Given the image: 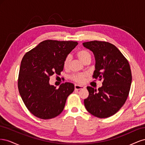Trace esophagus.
I'll list each match as a JSON object with an SVG mask.
<instances>
[{
	"mask_svg": "<svg viewBox=\"0 0 145 145\" xmlns=\"http://www.w3.org/2000/svg\"><path fill=\"white\" fill-rule=\"evenodd\" d=\"M74 88H75L76 90H79V89L84 88V87H83V86L78 85H74Z\"/></svg>",
	"mask_w": 145,
	"mask_h": 145,
	"instance_id": "34e87169",
	"label": "esophagus"
}]
</instances>
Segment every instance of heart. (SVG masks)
<instances>
[{
  "label": "heart",
  "instance_id": "obj_1",
  "mask_svg": "<svg viewBox=\"0 0 145 145\" xmlns=\"http://www.w3.org/2000/svg\"><path fill=\"white\" fill-rule=\"evenodd\" d=\"M77 56L78 58L80 59L82 62H85V60H86L88 58L91 57V54L88 51L86 50H80L77 52ZM71 57L70 55H68L66 58L65 59L64 62H63V66L65 68H67L69 65V63L71 61ZM87 75L86 74H74L71 76V79L76 82L77 83H84L86 79Z\"/></svg>",
  "mask_w": 145,
  "mask_h": 145
}]
</instances>
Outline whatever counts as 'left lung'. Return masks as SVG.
Returning <instances> with one entry per match:
<instances>
[{
  "mask_svg": "<svg viewBox=\"0 0 145 145\" xmlns=\"http://www.w3.org/2000/svg\"><path fill=\"white\" fill-rule=\"evenodd\" d=\"M83 45L93 52L95 60L93 77L103 80L98 90L87 86L84 100L86 110L99 118H107L120 110L128 98L132 82L129 62L118 48L106 42L91 41Z\"/></svg>",
  "mask_w": 145,
  "mask_h": 145,
  "instance_id": "8db88e82",
  "label": "left lung"
}]
</instances>
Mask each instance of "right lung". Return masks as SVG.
<instances>
[{"mask_svg": "<svg viewBox=\"0 0 145 145\" xmlns=\"http://www.w3.org/2000/svg\"><path fill=\"white\" fill-rule=\"evenodd\" d=\"M77 42L46 40L25 54L18 78L20 95L28 110L42 119H50L63 110L66 101L74 90L71 83L59 88L50 84V77L63 69L65 59Z\"/></svg>", "mask_w": 145, "mask_h": 145, "instance_id": "add662e5", "label": "right lung"}]
</instances>
